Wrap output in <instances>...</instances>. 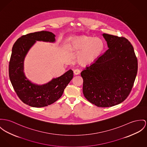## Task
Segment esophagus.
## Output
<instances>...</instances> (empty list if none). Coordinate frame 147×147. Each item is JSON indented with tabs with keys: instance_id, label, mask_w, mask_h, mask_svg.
Returning <instances> with one entry per match:
<instances>
[{
	"instance_id": "34e87169",
	"label": "esophagus",
	"mask_w": 147,
	"mask_h": 147,
	"mask_svg": "<svg viewBox=\"0 0 147 147\" xmlns=\"http://www.w3.org/2000/svg\"><path fill=\"white\" fill-rule=\"evenodd\" d=\"M80 73V70L79 69H76L74 70V74L75 75H78V74H79Z\"/></svg>"
}]
</instances>
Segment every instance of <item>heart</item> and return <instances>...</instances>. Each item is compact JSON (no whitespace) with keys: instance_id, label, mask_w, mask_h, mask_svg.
I'll return each mask as SVG.
<instances>
[{"instance_id":"1","label":"heart","mask_w":147,"mask_h":147,"mask_svg":"<svg viewBox=\"0 0 147 147\" xmlns=\"http://www.w3.org/2000/svg\"><path fill=\"white\" fill-rule=\"evenodd\" d=\"M70 49L79 52L78 61L82 65L90 64L100 56L105 48L103 40L97 37L80 36L71 39Z\"/></svg>"}]
</instances>
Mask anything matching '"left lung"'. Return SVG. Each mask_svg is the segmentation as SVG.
<instances>
[{"label":"left lung","mask_w":147,"mask_h":147,"mask_svg":"<svg viewBox=\"0 0 147 147\" xmlns=\"http://www.w3.org/2000/svg\"><path fill=\"white\" fill-rule=\"evenodd\" d=\"M108 50L80 73L86 98L97 107L118 105L129 95L138 71V60L127 39L103 34Z\"/></svg>","instance_id":"8db88e82"}]
</instances>
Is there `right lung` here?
Here are the masks:
<instances>
[{"instance_id":"obj_1","label":"right lung","mask_w":147,"mask_h":147,"mask_svg":"<svg viewBox=\"0 0 147 147\" xmlns=\"http://www.w3.org/2000/svg\"><path fill=\"white\" fill-rule=\"evenodd\" d=\"M55 36L46 31L30 33L23 35L13 46L9 64V78L20 99L28 106L42 107L57 101L73 77V70H69L45 84L38 86L32 83L24 76L23 61L30 49L36 41L54 42Z\"/></svg>"}]
</instances>
